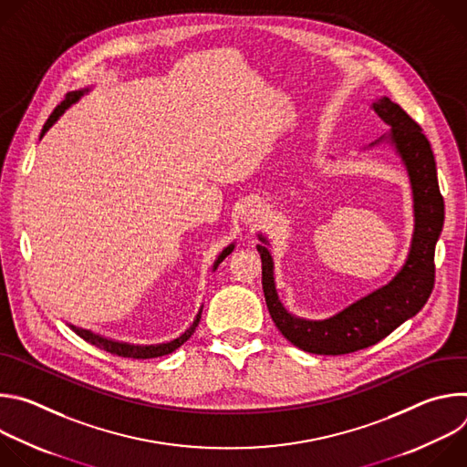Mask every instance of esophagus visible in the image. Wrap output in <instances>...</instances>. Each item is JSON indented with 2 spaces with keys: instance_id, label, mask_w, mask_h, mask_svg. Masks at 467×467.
Wrapping results in <instances>:
<instances>
[{
  "instance_id": "1",
  "label": "esophagus",
  "mask_w": 467,
  "mask_h": 467,
  "mask_svg": "<svg viewBox=\"0 0 467 467\" xmlns=\"http://www.w3.org/2000/svg\"><path fill=\"white\" fill-rule=\"evenodd\" d=\"M242 220L247 225H256L264 220V209L260 205H254V203L245 205L244 211H242Z\"/></svg>"
}]
</instances>
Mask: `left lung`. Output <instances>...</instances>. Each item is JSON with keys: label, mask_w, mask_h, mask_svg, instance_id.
Returning a JSON list of instances; mask_svg holds the SVG:
<instances>
[{"label": "left lung", "mask_w": 467, "mask_h": 467, "mask_svg": "<svg viewBox=\"0 0 467 467\" xmlns=\"http://www.w3.org/2000/svg\"><path fill=\"white\" fill-rule=\"evenodd\" d=\"M371 109L391 127L375 140L389 142L403 159L414 197V234L405 265L386 286L353 303L340 314L321 321L292 316L281 303L274 260L265 245H256L262 258V288L270 316L283 337L314 355H346L386 338L409 317L416 316L434 288V249L443 227V197L438 186L436 161L421 127L389 98H379ZM262 244H268L258 234Z\"/></svg>", "instance_id": "left-lung-1"}]
</instances>
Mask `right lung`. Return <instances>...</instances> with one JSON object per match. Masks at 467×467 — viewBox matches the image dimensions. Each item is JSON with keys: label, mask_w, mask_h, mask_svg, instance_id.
<instances>
[{"label": "right lung", "mask_w": 467, "mask_h": 467, "mask_svg": "<svg viewBox=\"0 0 467 467\" xmlns=\"http://www.w3.org/2000/svg\"><path fill=\"white\" fill-rule=\"evenodd\" d=\"M87 90H88V88H87ZM87 90H76V92L66 94L64 101L55 107V110L51 112V116H49L47 121L44 123V129H42V135H40V137H44V132L58 119V116H60L66 109H68L70 105H74ZM233 249H234V244H231L229 247H225V249L220 253L218 260L214 262V270L218 268L220 262H222ZM199 319H202V310H199V314L195 316L193 323L182 332V335H181L179 338H175V340H171V342H168V344H157V346H135V344L116 342V340H110V338H103V337H99V335H94L92 330H87V328H81V327H76V325H68V327L76 332L78 337H81L85 342H88V344H92V346H96V348H99V349H103V351H107V353H110V355H118V357H123V358H157V357H162V355H170L171 351H175L177 348H181V346L193 335V330H195Z\"/></svg>", "instance_id": "right-lung-1"}]
</instances>
